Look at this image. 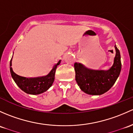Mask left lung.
Instances as JSON below:
<instances>
[{
	"label": "left lung",
	"mask_w": 133,
	"mask_h": 133,
	"mask_svg": "<svg viewBox=\"0 0 133 133\" xmlns=\"http://www.w3.org/2000/svg\"><path fill=\"white\" fill-rule=\"evenodd\" d=\"M115 57L108 70H94L81 63H75V79L81 90L90 95H101L110 90L121 73V54L115 45Z\"/></svg>",
	"instance_id": "obj_1"
}]
</instances>
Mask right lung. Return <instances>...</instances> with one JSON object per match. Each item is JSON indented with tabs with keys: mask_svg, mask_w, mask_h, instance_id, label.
<instances>
[{
	"mask_svg": "<svg viewBox=\"0 0 133 133\" xmlns=\"http://www.w3.org/2000/svg\"><path fill=\"white\" fill-rule=\"evenodd\" d=\"M12 58V57L10 61V72L12 79L21 90L26 94L32 95L40 94L50 89L55 79L56 69L61 62V60H60L55 64L52 69L46 76L36 78H26L19 76L14 72L11 67Z\"/></svg>",
	"mask_w": 133,
	"mask_h": 133,
	"instance_id": "1",
	"label": "right lung"
}]
</instances>
